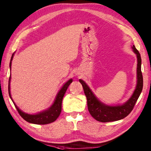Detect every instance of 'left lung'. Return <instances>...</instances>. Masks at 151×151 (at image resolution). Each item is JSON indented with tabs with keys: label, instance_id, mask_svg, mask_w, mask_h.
Returning a JSON list of instances; mask_svg holds the SVG:
<instances>
[{
	"label": "left lung",
	"instance_id": "obj_1",
	"mask_svg": "<svg viewBox=\"0 0 151 151\" xmlns=\"http://www.w3.org/2000/svg\"><path fill=\"white\" fill-rule=\"evenodd\" d=\"M134 53L136 54L138 59L137 64V85L133 95L129 100L124 104L119 106H108L101 103L99 101L87 85L81 79L79 82L81 83L86 96L87 101V107L89 113L93 117L100 122H111L121 120L125 118L133 110L135 104L140 96L143 87V77L141 71V57L139 51L137 50L134 45L132 47Z\"/></svg>",
	"mask_w": 151,
	"mask_h": 151
}]
</instances>
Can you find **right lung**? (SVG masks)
Instances as JSON below:
<instances>
[{
  "label": "right lung",
  "instance_id": "add662e5",
  "mask_svg": "<svg viewBox=\"0 0 151 151\" xmlns=\"http://www.w3.org/2000/svg\"><path fill=\"white\" fill-rule=\"evenodd\" d=\"M13 55H14V53H13L12 56H11V59L10 64H9L10 68L11 66V61H12ZM10 79H11V76L9 77V81L8 89H9V94L11 99L12 100V98H11V93H10V85H9ZM72 82H73V79H70L66 83H65L64 86H63L62 87V89H60V91L58 92V95L56 96L55 102H54L53 105L51 106L48 110H47V111L44 112H40V113H38L36 114H28L25 113V112H22L21 110H19V108L15 105L14 102H13V104H14L17 112H19V114H20V116H21L25 121H28L29 123H34V124H38V125L49 124V123H51L53 122V121H55L56 119H58V116H60V112L62 111V102L63 98H64V94L66 93L68 86Z\"/></svg>",
  "mask_w": 151,
  "mask_h": 151
}]
</instances>
